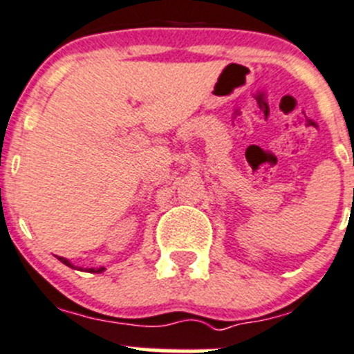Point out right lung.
Wrapping results in <instances>:
<instances>
[{
	"label": "right lung",
	"mask_w": 354,
	"mask_h": 354,
	"mask_svg": "<svg viewBox=\"0 0 354 354\" xmlns=\"http://www.w3.org/2000/svg\"><path fill=\"white\" fill-rule=\"evenodd\" d=\"M58 260L62 261V263H65L66 267H72V268H73V265L70 263V261L66 260V258H62V257H58ZM103 270H104V267H100V268H89V272H91V274H101V272H103Z\"/></svg>",
	"instance_id": "obj_1"
}]
</instances>
